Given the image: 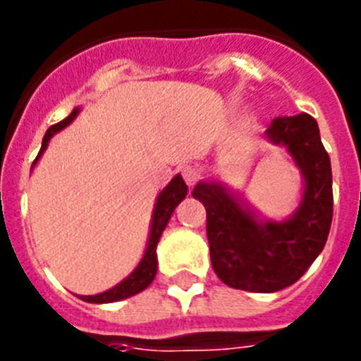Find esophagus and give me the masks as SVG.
Here are the masks:
<instances>
[{
    "label": "esophagus",
    "instance_id": "1",
    "mask_svg": "<svg viewBox=\"0 0 361 361\" xmlns=\"http://www.w3.org/2000/svg\"><path fill=\"white\" fill-rule=\"evenodd\" d=\"M180 174L185 180L187 185H195L200 178V170H198L197 164H183L180 169Z\"/></svg>",
    "mask_w": 361,
    "mask_h": 361
}]
</instances>
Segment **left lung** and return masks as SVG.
<instances>
[{"label": "left lung", "instance_id": "1", "mask_svg": "<svg viewBox=\"0 0 361 361\" xmlns=\"http://www.w3.org/2000/svg\"><path fill=\"white\" fill-rule=\"evenodd\" d=\"M266 136L290 152L305 180L294 217L258 223L219 183H198L192 197L206 208V232L215 274L225 285L277 292L302 277L324 249L334 217L330 155L309 114L277 118Z\"/></svg>", "mask_w": 361, "mask_h": 361}]
</instances>
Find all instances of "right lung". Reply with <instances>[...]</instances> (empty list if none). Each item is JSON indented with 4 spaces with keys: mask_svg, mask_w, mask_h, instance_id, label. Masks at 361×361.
<instances>
[{
    "mask_svg": "<svg viewBox=\"0 0 361 361\" xmlns=\"http://www.w3.org/2000/svg\"><path fill=\"white\" fill-rule=\"evenodd\" d=\"M76 114H78V109L73 110V112H71L63 121L52 125V127L47 130V135H44V138H42L41 152H39L37 159L41 157V153L47 149L48 140H50L58 130H61L63 127H67L71 121L75 120ZM35 161H33V163H35ZM185 195H187L185 181H183L181 176H176L174 180L170 181L169 185L163 189V192L159 195L157 204H155V212H153L152 232H149V241H147L146 255H144V258H142V262L138 264V268H136L135 271L127 277V279L121 281L120 285H116L114 288H110V290L103 292V294H97V296H82L84 302H90V303L118 302V300H125V298L135 296V294H138V292H142L144 288L149 286V283L155 279V274H157V251H155V249H157L159 238H161V234H163L164 226L169 225V219H170V215H172V212H174L176 206L185 198Z\"/></svg>",
    "mask_w": 361,
    "mask_h": 361,
    "instance_id": "obj_1",
    "label": "right lung"
}]
</instances>
